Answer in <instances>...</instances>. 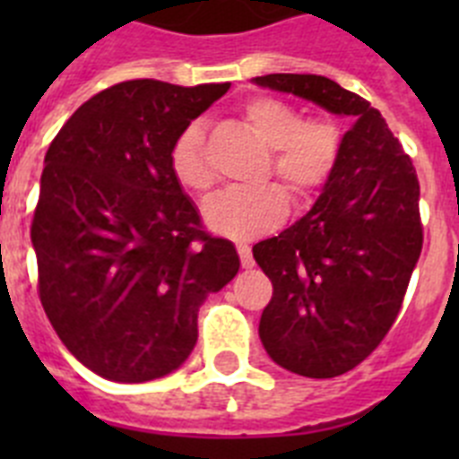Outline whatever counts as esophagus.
Returning a JSON list of instances; mask_svg holds the SVG:
<instances>
[{"label": "esophagus", "mask_w": 459, "mask_h": 459, "mask_svg": "<svg viewBox=\"0 0 459 459\" xmlns=\"http://www.w3.org/2000/svg\"><path fill=\"white\" fill-rule=\"evenodd\" d=\"M237 250H238V257H241L243 269H253L255 259H253V253H250L248 246H237Z\"/></svg>", "instance_id": "1"}]
</instances>
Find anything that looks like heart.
<instances>
[{"instance_id":"obj_1","label":"heart","mask_w":459,"mask_h":459,"mask_svg":"<svg viewBox=\"0 0 459 459\" xmlns=\"http://www.w3.org/2000/svg\"><path fill=\"white\" fill-rule=\"evenodd\" d=\"M250 131L271 147L264 179L275 177L294 204L310 202L331 181L344 147V133L331 117H303L296 105L275 96H253L241 105ZM169 169L181 188L206 193L213 174L206 158V131L202 121H190L169 147ZM204 222L211 232L248 243L271 232L287 213V195L280 186L255 190H230L204 204Z\"/></svg>"}]
</instances>
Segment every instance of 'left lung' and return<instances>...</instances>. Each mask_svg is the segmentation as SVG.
<instances>
[{
  "label": "left lung",
  "instance_id": "obj_1",
  "mask_svg": "<svg viewBox=\"0 0 459 459\" xmlns=\"http://www.w3.org/2000/svg\"><path fill=\"white\" fill-rule=\"evenodd\" d=\"M255 82L356 121L315 206L253 248L273 285L259 319L264 350L285 370L331 379L363 363L403 307L423 248L419 177L379 109L359 93L310 73Z\"/></svg>",
  "mask_w": 459,
  "mask_h": 459
}]
</instances>
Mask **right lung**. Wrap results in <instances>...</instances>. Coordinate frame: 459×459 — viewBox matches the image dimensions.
Here are the masks:
<instances>
[{
  "label": "right lung",
  "mask_w": 459,
  "mask_h": 459,
  "mask_svg": "<svg viewBox=\"0 0 459 459\" xmlns=\"http://www.w3.org/2000/svg\"><path fill=\"white\" fill-rule=\"evenodd\" d=\"M230 89L128 80L80 105L46 153L31 243L59 340L96 375H169L197 342V310L237 275L169 169L186 124Z\"/></svg>",
  "instance_id": "right-lung-1"
}]
</instances>
